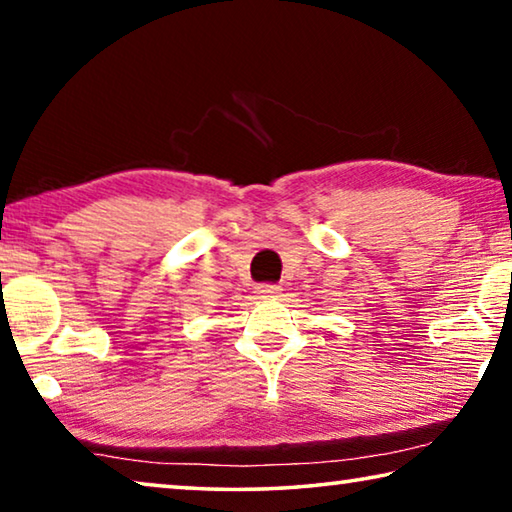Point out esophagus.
<instances>
[{"label":"esophagus","mask_w":512,"mask_h":512,"mask_svg":"<svg viewBox=\"0 0 512 512\" xmlns=\"http://www.w3.org/2000/svg\"><path fill=\"white\" fill-rule=\"evenodd\" d=\"M277 291H280V287H277V284H259L257 296L259 298H273Z\"/></svg>","instance_id":"esophagus-1"}]
</instances>
